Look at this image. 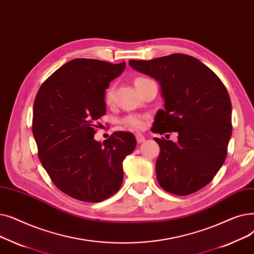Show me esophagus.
Returning <instances> with one entry per match:
<instances>
[{"mask_svg":"<svg viewBox=\"0 0 254 254\" xmlns=\"http://www.w3.org/2000/svg\"><path fill=\"white\" fill-rule=\"evenodd\" d=\"M135 137H136V140H137V142L138 143H141V142H143L144 140H146V137H144L142 134H140V133H136L135 134Z\"/></svg>","mask_w":254,"mask_h":254,"instance_id":"obj_1","label":"esophagus"}]
</instances>
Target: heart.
Listing matches in <instances>:
<instances>
[{"mask_svg":"<svg viewBox=\"0 0 254 254\" xmlns=\"http://www.w3.org/2000/svg\"><path fill=\"white\" fill-rule=\"evenodd\" d=\"M140 79H143V78H141V77L136 78L135 82ZM114 95H115L114 88L113 87L107 88V90L105 91V95H104V100L107 104H111L114 101ZM122 122L126 127L131 128V129H140L143 126V119L140 116H128L123 119Z\"/></svg>","mask_w":254,"mask_h":254,"instance_id":"obj_1","label":"heart"}]
</instances>
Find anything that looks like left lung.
<instances>
[{
	"mask_svg": "<svg viewBox=\"0 0 254 254\" xmlns=\"http://www.w3.org/2000/svg\"><path fill=\"white\" fill-rule=\"evenodd\" d=\"M129 65L155 78L161 87L164 110L155 117L152 132H178V141L157 138L159 185L188 195L208 185L224 163L232 136V103L224 84L199 60L174 54Z\"/></svg>",
	"mask_w": 254,
	"mask_h": 254,
	"instance_id": "left-lung-1",
	"label": "left lung"
}]
</instances>
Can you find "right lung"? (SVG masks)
Segmentation results:
<instances>
[{
	"label": "right lung",
	"mask_w": 254,
	"mask_h": 254,
	"mask_svg": "<svg viewBox=\"0 0 254 254\" xmlns=\"http://www.w3.org/2000/svg\"><path fill=\"white\" fill-rule=\"evenodd\" d=\"M126 63L74 59L40 87L34 101L33 135L38 156L54 184L67 195L99 202L122 186L123 161L136 147L135 136L117 131L94 139L95 122L105 115V89Z\"/></svg>",
	"instance_id": "add662e5"
}]
</instances>
